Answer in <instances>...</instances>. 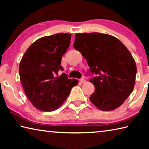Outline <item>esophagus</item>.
Instances as JSON below:
<instances>
[{
	"mask_svg": "<svg viewBox=\"0 0 149 149\" xmlns=\"http://www.w3.org/2000/svg\"><path fill=\"white\" fill-rule=\"evenodd\" d=\"M80 81H81V83H82V84H84V83L86 82V80L84 79V78H81V79H80Z\"/></svg>",
	"mask_w": 149,
	"mask_h": 149,
	"instance_id": "obj_1",
	"label": "esophagus"
}]
</instances>
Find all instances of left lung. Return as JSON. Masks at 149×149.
I'll list each match as a JSON object with an SVG mask.
<instances>
[{
  "mask_svg": "<svg viewBox=\"0 0 149 149\" xmlns=\"http://www.w3.org/2000/svg\"><path fill=\"white\" fill-rule=\"evenodd\" d=\"M74 47L97 75L89 80L95 88L91 102L103 111L120 107L133 91L137 73L129 50L116 37L97 32L76 33Z\"/></svg>",
  "mask_w": 149,
  "mask_h": 149,
  "instance_id": "1",
  "label": "left lung"
}]
</instances>
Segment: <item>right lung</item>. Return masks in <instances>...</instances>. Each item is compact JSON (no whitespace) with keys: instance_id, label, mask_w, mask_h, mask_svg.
<instances>
[{"instance_id":"obj_1","label":"right lung","mask_w":149,"mask_h":149,"mask_svg":"<svg viewBox=\"0 0 149 149\" xmlns=\"http://www.w3.org/2000/svg\"><path fill=\"white\" fill-rule=\"evenodd\" d=\"M72 34L41 37L27 49L20 61L19 74L25 93L35 108L50 112L60 107L78 80L62 74V57L70 45Z\"/></svg>"}]
</instances>
